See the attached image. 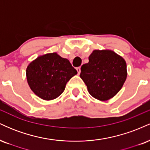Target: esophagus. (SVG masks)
Here are the masks:
<instances>
[{"mask_svg":"<svg viewBox=\"0 0 150 150\" xmlns=\"http://www.w3.org/2000/svg\"><path fill=\"white\" fill-rule=\"evenodd\" d=\"M76 70H77V73L80 74V72H81V68H80V67H78V68H77Z\"/></svg>","mask_w":150,"mask_h":150,"instance_id":"34e87169","label":"esophagus"}]
</instances>
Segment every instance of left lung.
<instances>
[{"mask_svg":"<svg viewBox=\"0 0 150 150\" xmlns=\"http://www.w3.org/2000/svg\"><path fill=\"white\" fill-rule=\"evenodd\" d=\"M127 74L124 58L113 51L104 49L92 51L88 63L81 67L80 76L93 97L107 101L120 90Z\"/></svg>","mask_w":150,"mask_h":150,"instance_id":"1","label":"left lung"}]
</instances>
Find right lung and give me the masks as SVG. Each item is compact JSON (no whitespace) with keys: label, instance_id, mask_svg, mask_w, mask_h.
Listing matches in <instances>:
<instances>
[{"label":"right lung","instance_id":"add662e5","mask_svg":"<svg viewBox=\"0 0 150 150\" xmlns=\"http://www.w3.org/2000/svg\"><path fill=\"white\" fill-rule=\"evenodd\" d=\"M77 73L70 61L56 52L38 56L26 70L30 89L46 101L59 97L65 90L67 82Z\"/></svg>","mask_w":150,"mask_h":150}]
</instances>
